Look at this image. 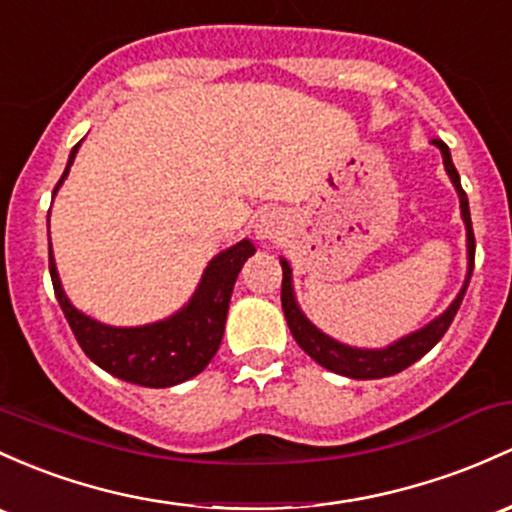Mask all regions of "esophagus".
I'll use <instances>...</instances> for the list:
<instances>
[{
	"instance_id": "esophagus-1",
	"label": "esophagus",
	"mask_w": 512,
	"mask_h": 512,
	"mask_svg": "<svg viewBox=\"0 0 512 512\" xmlns=\"http://www.w3.org/2000/svg\"><path fill=\"white\" fill-rule=\"evenodd\" d=\"M278 232V214L273 212H261L258 214L256 224H254V234L256 239H271V236H276Z\"/></svg>"
}]
</instances>
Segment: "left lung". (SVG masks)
Listing matches in <instances>:
<instances>
[{"mask_svg": "<svg viewBox=\"0 0 512 512\" xmlns=\"http://www.w3.org/2000/svg\"><path fill=\"white\" fill-rule=\"evenodd\" d=\"M432 146L439 148L442 153L444 170H447L449 180H452L456 197H459V210H461V222L466 229V276L461 283L456 298L449 302V307L444 312H439L434 320L422 324L415 332L403 334L400 339L390 342L386 346H376V349H368V346H351L339 342V339L329 337L327 332H322L310 317L302 312L298 295H295V283H293V266L285 256H280V266H283V290H280V302H283L285 320H288L290 332H293L295 342L300 344V349L305 351L310 359H315L317 364L327 368V371L339 373V376L356 378V381H368V378H386L395 376L403 368L415 364L417 359L427 354L439 339L444 337V332L452 324L456 310H459L461 300H464L466 288H469L471 273H474V254H476V241H474V229H471V214H469V200H466V192L461 190L459 173H456L452 163V153L444 141L432 139Z\"/></svg>", "mask_w": 512, "mask_h": 512, "instance_id": "8db88e82", "label": "left lung"}]
</instances>
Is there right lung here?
Returning a JSON list of instances; mask_svg holds the SVG:
<instances>
[{"label": "right lung", "mask_w": 512, "mask_h": 512, "mask_svg": "<svg viewBox=\"0 0 512 512\" xmlns=\"http://www.w3.org/2000/svg\"><path fill=\"white\" fill-rule=\"evenodd\" d=\"M80 144L70 151L68 166L60 175L53 197L68 178ZM254 254L256 246L251 239H241L229 249L219 251L205 266L195 293L180 310L163 320L136 324V327H114L78 310L60 283L53 246H48V268H51L60 310L90 361L126 383L144 388H170L205 371L212 356L217 354L236 276L246 258Z\"/></svg>", "instance_id": "right-lung-1"}]
</instances>
